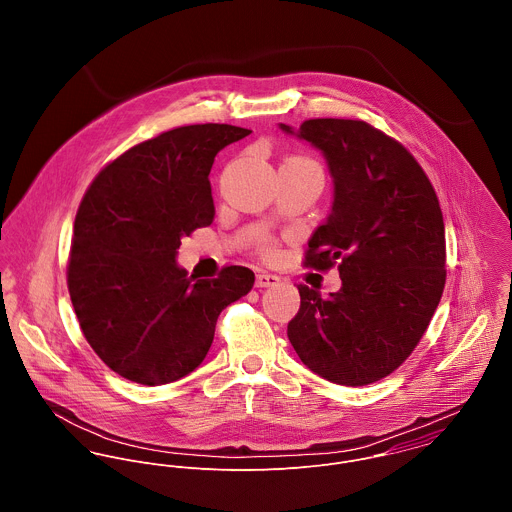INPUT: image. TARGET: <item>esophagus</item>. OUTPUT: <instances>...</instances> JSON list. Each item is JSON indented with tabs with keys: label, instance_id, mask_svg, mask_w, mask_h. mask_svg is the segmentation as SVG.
<instances>
[{
	"label": "esophagus",
	"instance_id": "obj_1",
	"mask_svg": "<svg viewBox=\"0 0 512 512\" xmlns=\"http://www.w3.org/2000/svg\"><path fill=\"white\" fill-rule=\"evenodd\" d=\"M278 282H280V278L274 274H268V272H260L256 276V288H270V286H276Z\"/></svg>",
	"mask_w": 512,
	"mask_h": 512
}]
</instances>
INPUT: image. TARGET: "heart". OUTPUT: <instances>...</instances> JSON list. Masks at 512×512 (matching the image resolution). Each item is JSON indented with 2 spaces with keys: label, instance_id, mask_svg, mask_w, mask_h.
Wrapping results in <instances>:
<instances>
[{
  "label": "heart",
  "instance_id": "1",
  "mask_svg": "<svg viewBox=\"0 0 512 512\" xmlns=\"http://www.w3.org/2000/svg\"><path fill=\"white\" fill-rule=\"evenodd\" d=\"M290 159H299V161H311V159H307V157H290ZM313 163V161H311ZM258 252L262 254V256H266V258H272L274 254H276V242L274 240H270V238H264L260 244H258Z\"/></svg>",
  "mask_w": 512,
  "mask_h": 512
}]
</instances>
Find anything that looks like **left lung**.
Segmentation results:
<instances>
[{
  "instance_id": "1",
  "label": "left lung",
  "mask_w": 512,
  "mask_h": 512,
  "mask_svg": "<svg viewBox=\"0 0 512 512\" xmlns=\"http://www.w3.org/2000/svg\"><path fill=\"white\" fill-rule=\"evenodd\" d=\"M282 130L293 134L282 124ZM335 183L331 215L307 242L305 268H339L329 297L303 284L288 337L319 376L365 386L402 365L424 337L445 286V226L416 157L363 120H305Z\"/></svg>"
}]
</instances>
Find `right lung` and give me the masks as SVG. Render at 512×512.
<instances>
[{"instance_id":"right-lung-1","label":"right lung","mask_w":512,"mask_h":512,"mask_svg":"<svg viewBox=\"0 0 512 512\" xmlns=\"http://www.w3.org/2000/svg\"><path fill=\"white\" fill-rule=\"evenodd\" d=\"M248 134L230 124L167 130L104 165L78 205L67 264L74 313L100 361L132 382L193 372L220 311L254 286L244 266L195 280L175 262L181 238L215 220V155Z\"/></svg>"}]
</instances>
